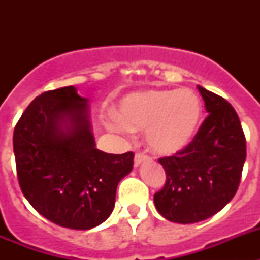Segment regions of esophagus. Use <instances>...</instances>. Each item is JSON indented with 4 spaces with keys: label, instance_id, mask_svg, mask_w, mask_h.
<instances>
[{
    "label": "esophagus",
    "instance_id": "obj_1",
    "mask_svg": "<svg viewBox=\"0 0 260 260\" xmlns=\"http://www.w3.org/2000/svg\"><path fill=\"white\" fill-rule=\"evenodd\" d=\"M148 160H150V157H148V156L147 155H144V153H137V155H135V157H134V164H135V167H138V165H141L142 162H144V161H148Z\"/></svg>",
    "mask_w": 260,
    "mask_h": 260
}]
</instances>
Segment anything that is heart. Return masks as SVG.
<instances>
[{
	"label": "heart",
	"instance_id": "obj_1",
	"mask_svg": "<svg viewBox=\"0 0 260 260\" xmlns=\"http://www.w3.org/2000/svg\"><path fill=\"white\" fill-rule=\"evenodd\" d=\"M203 104L191 88L148 89L126 95L107 126L121 134L146 128L147 147L156 155L171 156L189 146L198 132Z\"/></svg>",
	"mask_w": 260,
	"mask_h": 260
}]
</instances>
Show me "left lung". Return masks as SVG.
Wrapping results in <instances>:
<instances>
[{"instance_id":"left-lung-1","label":"left lung","mask_w":260,"mask_h":260,"mask_svg":"<svg viewBox=\"0 0 260 260\" xmlns=\"http://www.w3.org/2000/svg\"><path fill=\"white\" fill-rule=\"evenodd\" d=\"M208 112L185 150L158 158L167 181L153 197L156 210L172 222L208 219L232 201L246 160V139L234 108L198 86Z\"/></svg>"}]
</instances>
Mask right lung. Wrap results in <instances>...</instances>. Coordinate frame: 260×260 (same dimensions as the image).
Here are the masks:
<instances>
[{
	"instance_id": "1",
	"label": "right lung",
	"mask_w": 260,
	"mask_h": 260,
	"mask_svg": "<svg viewBox=\"0 0 260 260\" xmlns=\"http://www.w3.org/2000/svg\"><path fill=\"white\" fill-rule=\"evenodd\" d=\"M14 155L23 195L40 215L63 228L87 231L112 213L117 185L134 153L98 150L88 99L74 86L43 92L14 128Z\"/></svg>"
}]
</instances>
